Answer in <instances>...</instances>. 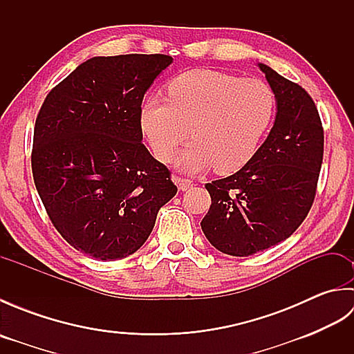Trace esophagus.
<instances>
[{
	"label": "esophagus",
	"instance_id": "obj_1",
	"mask_svg": "<svg viewBox=\"0 0 354 354\" xmlns=\"http://www.w3.org/2000/svg\"><path fill=\"white\" fill-rule=\"evenodd\" d=\"M173 181H175V184L178 185V189L181 192H187L190 190L193 187V181H190V179H185V178H173Z\"/></svg>",
	"mask_w": 354,
	"mask_h": 354
}]
</instances>
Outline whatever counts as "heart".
<instances>
[{
    "mask_svg": "<svg viewBox=\"0 0 354 354\" xmlns=\"http://www.w3.org/2000/svg\"><path fill=\"white\" fill-rule=\"evenodd\" d=\"M169 99L142 102L140 126L158 160L169 161L178 146L194 140L175 160L179 169L221 175L251 161L274 114V95L259 79H240L213 70L179 74L167 86Z\"/></svg>",
    "mask_w": 354,
    "mask_h": 354,
    "instance_id": "heart-1",
    "label": "heart"
}]
</instances>
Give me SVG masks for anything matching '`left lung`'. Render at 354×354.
Here are the masks:
<instances>
[{"label": "left lung", "mask_w": 354, "mask_h": 354, "mask_svg": "<svg viewBox=\"0 0 354 354\" xmlns=\"http://www.w3.org/2000/svg\"><path fill=\"white\" fill-rule=\"evenodd\" d=\"M277 114L251 161L205 185L212 205L201 222L223 254L248 257L292 236L313 204L324 153V131L312 97L265 64Z\"/></svg>", "instance_id": "left-lung-1"}]
</instances>
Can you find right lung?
Returning <instances> with one entry per match:
<instances>
[{"mask_svg":"<svg viewBox=\"0 0 354 354\" xmlns=\"http://www.w3.org/2000/svg\"><path fill=\"white\" fill-rule=\"evenodd\" d=\"M165 55L97 56L45 97L32 170L50 221L77 251L104 261L133 254L178 189L142 145L140 109Z\"/></svg>","mask_w":354,"mask_h":354,"instance_id":"add662e5","label":"right lung"}]
</instances>
